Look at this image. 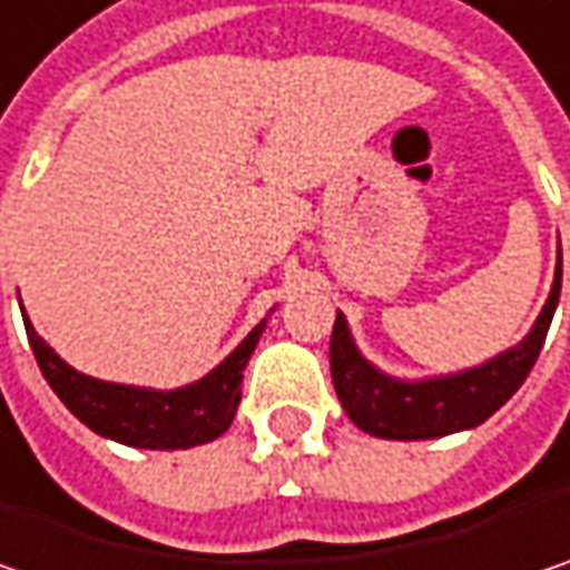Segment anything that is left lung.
<instances>
[{
    "mask_svg": "<svg viewBox=\"0 0 570 570\" xmlns=\"http://www.w3.org/2000/svg\"><path fill=\"white\" fill-rule=\"evenodd\" d=\"M558 296H561V245H558L552 293L522 342L493 354L478 367L416 377V381L393 377L374 361H367L354 345L345 313H338L332 328V348H328L335 393L354 425L374 439L422 442V439H442L452 432L474 429L493 416L529 377L535 357L546 345L549 325L558 309Z\"/></svg>",
    "mask_w": 570,
    "mask_h": 570,
    "instance_id": "obj_1",
    "label": "left lung"
}]
</instances>
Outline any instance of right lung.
Masks as SVG:
<instances>
[{
	"label": "right lung",
	"instance_id": "1",
	"mask_svg": "<svg viewBox=\"0 0 570 570\" xmlns=\"http://www.w3.org/2000/svg\"><path fill=\"white\" fill-rule=\"evenodd\" d=\"M21 316H24V332H28L31 352L38 357V367L53 393L60 396V403L96 435L131 445V449H154V452L196 449V445L216 442L218 435L228 432L242 403V377H245L248 357L257 348V338L267 325V316H264L242 338V345L225 361H218L206 377L174 386V390H157V386L99 381L70 367L35 332L28 313Z\"/></svg>",
	"mask_w": 570,
	"mask_h": 570
}]
</instances>
